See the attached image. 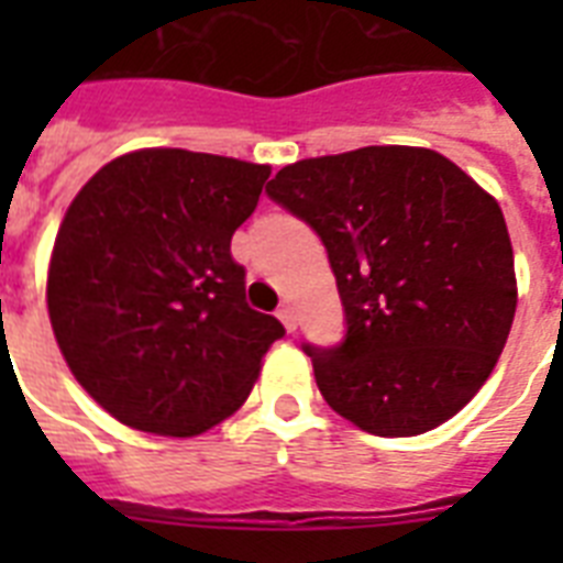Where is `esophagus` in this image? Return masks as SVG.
Segmentation results:
<instances>
[{
    "label": "esophagus",
    "instance_id": "esophagus-1",
    "mask_svg": "<svg viewBox=\"0 0 563 563\" xmlns=\"http://www.w3.org/2000/svg\"><path fill=\"white\" fill-rule=\"evenodd\" d=\"M277 318H280L283 327H286L289 333H295V330H298V316H295V307H291L289 300H283L280 309H277Z\"/></svg>",
    "mask_w": 563,
    "mask_h": 563
}]
</instances>
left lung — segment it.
<instances>
[{
  "instance_id": "obj_1",
  "label": "left lung",
  "mask_w": 563,
  "mask_h": 563,
  "mask_svg": "<svg viewBox=\"0 0 563 563\" xmlns=\"http://www.w3.org/2000/svg\"><path fill=\"white\" fill-rule=\"evenodd\" d=\"M265 192L316 230L335 274L347 333L303 344L330 409L371 435L409 438L467 406L517 309L499 203L411 145L291 163Z\"/></svg>"
}]
</instances>
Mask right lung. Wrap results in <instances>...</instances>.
Returning <instances> with one entry per match:
<instances>
[{
	"mask_svg": "<svg viewBox=\"0 0 563 563\" xmlns=\"http://www.w3.org/2000/svg\"><path fill=\"white\" fill-rule=\"evenodd\" d=\"M272 169L184 148L101 166L48 263V318L84 391L119 423L189 438L230 418L286 330L245 300L230 239Z\"/></svg>",
	"mask_w": 563,
	"mask_h": 563,
	"instance_id": "obj_1",
	"label": "right lung"
}]
</instances>
